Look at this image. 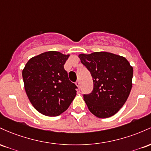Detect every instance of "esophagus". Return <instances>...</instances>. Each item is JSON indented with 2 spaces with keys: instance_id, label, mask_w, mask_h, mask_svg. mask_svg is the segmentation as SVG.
<instances>
[{
  "instance_id": "esophagus-1",
  "label": "esophagus",
  "mask_w": 151,
  "mask_h": 151,
  "mask_svg": "<svg viewBox=\"0 0 151 151\" xmlns=\"http://www.w3.org/2000/svg\"><path fill=\"white\" fill-rule=\"evenodd\" d=\"M76 86H77V87H80V81H76Z\"/></svg>"
}]
</instances>
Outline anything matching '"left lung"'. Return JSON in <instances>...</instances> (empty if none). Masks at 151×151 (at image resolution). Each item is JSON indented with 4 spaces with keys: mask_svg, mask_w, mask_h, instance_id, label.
Listing matches in <instances>:
<instances>
[{
    "mask_svg": "<svg viewBox=\"0 0 151 151\" xmlns=\"http://www.w3.org/2000/svg\"><path fill=\"white\" fill-rule=\"evenodd\" d=\"M78 58L93 80L92 93L83 96L88 110L99 118L115 115L129 96L133 67L126 58L108 52L81 53Z\"/></svg>",
    "mask_w": 151,
    "mask_h": 151,
    "instance_id": "left-lung-1",
    "label": "left lung"
}]
</instances>
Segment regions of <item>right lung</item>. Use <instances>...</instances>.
Here are the masks:
<instances>
[{
    "instance_id": "add662e5",
    "label": "right lung",
    "mask_w": 151,
    "mask_h": 151,
    "mask_svg": "<svg viewBox=\"0 0 151 151\" xmlns=\"http://www.w3.org/2000/svg\"><path fill=\"white\" fill-rule=\"evenodd\" d=\"M70 54L47 51L31 58L23 69L24 88L39 113L58 116L66 111L76 96V86L64 69Z\"/></svg>"
}]
</instances>
